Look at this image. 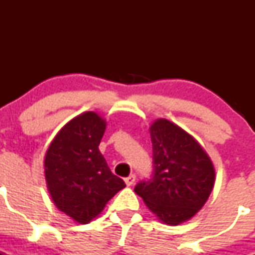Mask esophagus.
I'll return each instance as SVG.
<instances>
[{
    "label": "esophagus",
    "mask_w": 255,
    "mask_h": 255,
    "mask_svg": "<svg viewBox=\"0 0 255 255\" xmlns=\"http://www.w3.org/2000/svg\"><path fill=\"white\" fill-rule=\"evenodd\" d=\"M134 181H135L134 174H132V175H129V176L126 177V179H125V182H126V185H127V186H132V185L134 184Z\"/></svg>",
    "instance_id": "esophagus-1"
}]
</instances>
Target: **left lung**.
Returning <instances> with one entry per match:
<instances>
[{"label": "left lung", "mask_w": 255, "mask_h": 255, "mask_svg": "<svg viewBox=\"0 0 255 255\" xmlns=\"http://www.w3.org/2000/svg\"><path fill=\"white\" fill-rule=\"evenodd\" d=\"M151 179L134 191L165 225H180L206 204L215 185V168L199 142L181 127L159 118L150 126Z\"/></svg>", "instance_id": "1"}]
</instances>
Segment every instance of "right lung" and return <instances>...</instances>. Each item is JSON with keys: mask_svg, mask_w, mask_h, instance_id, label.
Wrapping results in <instances>:
<instances>
[{"mask_svg": "<svg viewBox=\"0 0 255 255\" xmlns=\"http://www.w3.org/2000/svg\"><path fill=\"white\" fill-rule=\"evenodd\" d=\"M105 129L104 118L96 112H84L59 130L45 154L44 174L51 200L81 225L97 217L126 187L99 149Z\"/></svg>", "mask_w": 255, "mask_h": 255, "instance_id": "add662e5", "label": "right lung"}]
</instances>
